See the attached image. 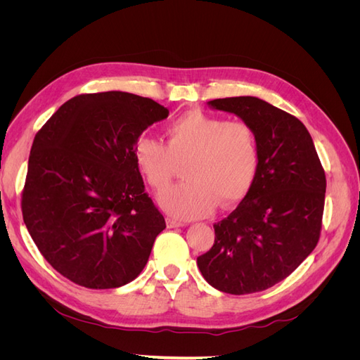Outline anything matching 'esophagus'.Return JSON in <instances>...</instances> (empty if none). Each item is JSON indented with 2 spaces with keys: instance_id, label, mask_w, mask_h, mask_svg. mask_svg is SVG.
Listing matches in <instances>:
<instances>
[{
  "instance_id": "1",
  "label": "esophagus",
  "mask_w": 360,
  "mask_h": 360,
  "mask_svg": "<svg viewBox=\"0 0 360 360\" xmlns=\"http://www.w3.org/2000/svg\"><path fill=\"white\" fill-rule=\"evenodd\" d=\"M167 226L168 228H176V226H184L183 221L174 219V217H167Z\"/></svg>"
}]
</instances>
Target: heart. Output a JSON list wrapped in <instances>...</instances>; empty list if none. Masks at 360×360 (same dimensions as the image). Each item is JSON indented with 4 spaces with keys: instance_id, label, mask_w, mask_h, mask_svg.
<instances>
[{
    "instance_id": "heart-1",
    "label": "heart",
    "mask_w": 360,
    "mask_h": 360,
    "mask_svg": "<svg viewBox=\"0 0 360 360\" xmlns=\"http://www.w3.org/2000/svg\"><path fill=\"white\" fill-rule=\"evenodd\" d=\"M165 136L167 146L141 136L135 144V162L150 186L162 191L171 183L176 163L188 159V180L158 197L169 214L181 219L207 216L217 204L228 209L240 202L252 188L259 155L248 123L191 110L174 120Z\"/></svg>"
}]
</instances>
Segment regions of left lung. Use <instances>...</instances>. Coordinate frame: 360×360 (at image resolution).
<instances>
[{"label": "left lung", "mask_w": 360, "mask_h": 360, "mask_svg": "<svg viewBox=\"0 0 360 360\" xmlns=\"http://www.w3.org/2000/svg\"><path fill=\"white\" fill-rule=\"evenodd\" d=\"M252 127L259 163L237 209L213 225L214 243L197 258L216 290L250 294L274 287L317 246L326 176L308 129L294 115L252 96L207 102Z\"/></svg>", "instance_id": "1"}]
</instances>
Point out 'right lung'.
Masks as SVG:
<instances>
[{
  "label": "right lung",
  "mask_w": 360,
  "mask_h": 360,
  "mask_svg": "<svg viewBox=\"0 0 360 360\" xmlns=\"http://www.w3.org/2000/svg\"><path fill=\"white\" fill-rule=\"evenodd\" d=\"M168 114L136 94H81L37 132L22 192L24 222L40 254L75 284L117 288L146 267L167 225L144 191L135 144Z\"/></svg>",
  "instance_id": "add662e5"
}]
</instances>
